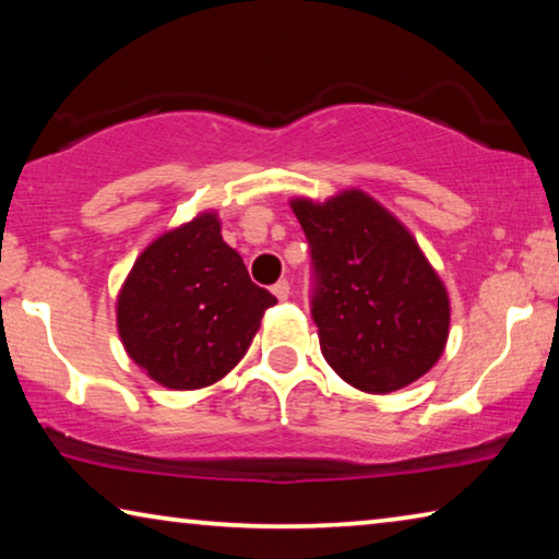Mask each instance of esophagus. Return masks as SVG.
<instances>
[{
  "label": "esophagus",
  "instance_id": "1",
  "mask_svg": "<svg viewBox=\"0 0 559 559\" xmlns=\"http://www.w3.org/2000/svg\"><path fill=\"white\" fill-rule=\"evenodd\" d=\"M271 290H273V296H276L278 300H286V298L290 296V283H288L286 278H283V281H278L276 286H273Z\"/></svg>",
  "mask_w": 559,
  "mask_h": 559
}]
</instances>
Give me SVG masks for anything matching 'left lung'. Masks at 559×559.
Segmentation results:
<instances>
[{"mask_svg": "<svg viewBox=\"0 0 559 559\" xmlns=\"http://www.w3.org/2000/svg\"><path fill=\"white\" fill-rule=\"evenodd\" d=\"M290 206L310 246V316L328 365L370 394L427 374L447 347L451 308L414 236L359 189Z\"/></svg>", "mask_w": 559, "mask_h": 559, "instance_id": "obj_1", "label": "left lung"}]
</instances>
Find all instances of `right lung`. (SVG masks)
Returning <instances> with one entry per match:
<instances>
[{"label": "right lung", "mask_w": 559, "mask_h": 559, "mask_svg": "<svg viewBox=\"0 0 559 559\" xmlns=\"http://www.w3.org/2000/svg\"><path fill=\"white\" fill-rule=\"evenodd\" d=\"M276 296L249 278L204 212L140 253L118 296V333L135 365L169 390H200L234 370Z\"/></svg>", "instance_id": "1"}]
</instances>
